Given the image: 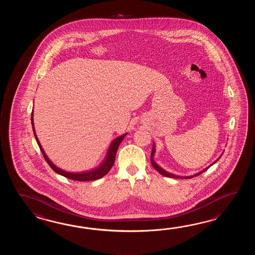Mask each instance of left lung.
<instances>
[{
    "instance_id": "1",
    "label": "left lung",
    "mask_w": 255,
    "mask_h": 255,
    "mask_svg": "<svg viewBox=\"0 0 255 255\" xmlns=\"http://www.w3.org/2000/svg\"><path fill=\"white\" fill-rule=\"evenodd\" d=\"M155 151H156V148H155V145L153 144V147H152V152H151V156H150V160H151L152 166H153V168H155L156 170H157L158 173L161 174L163 176H165V177H168V178H176V179H191V178H193V177H196V176H199V175H201V173H203L204 171H206L208 168H210L212 165H213L214 163H216L218 160H219V158L215 160L214 162L212 163L211 166H209L208 168H204L203 170H201V172H198V173H196L195 175H192V176H189V177H182V176H177V175H174L172 173H169V172H167L166 170H164L162 168H160L158 165H157V163L154 161V159H153V157H154V154H155Z\"/></svg>"
}]
</instances>
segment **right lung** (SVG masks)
<instances>
[{"mask_svg": "<svg viewBox=\"0 0 255 255\" xmlns=\"http://www.w3.org/2000/svg\"><path fill=\"white\" fill-rule=\"evenodd\" d=\"M33 112H32V117H31V121H32V126H33V134L35 136V139L36 142L38 144L39 147L41 149V151L43 153V157L44 159L46 160V162L48 163L49 166L52 168V169L55 171L56 173L59 174L64 176L67 179H74V180H77V181H89V180H96V179H101L102 177H104L106 174L109 173V170L111 169V168L113 167L115 162V158H116V154L118 151V148L120 146L121 141L124 139L125 135L128 134L126 133L124 135H120L119 137L115 138L114 140L112 141V143L110 144L109 146V151L107 154V157L105 158L103 162L101 163L98 168H95V169H91V170H88V171H85V172H80V173H74V172H68V171H65L63 170L61 168L56 167L54 165V163L52 162L49 157L46 156L45 152L43 151V148L41 146L40 142L38 140V137L35 134V129H34V125H33Z\"/></svg>", "mask_w": 255, "mask_h": 255, "instance_id": "1", "label": "right lung"}]
</instances>
